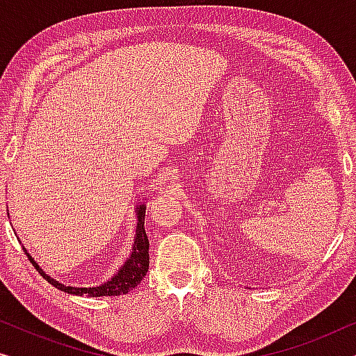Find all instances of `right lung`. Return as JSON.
I'll use <instances>...</instances> for the list:
<instances>
[{"mask_svg": "<svg viewBox=\"0 0 356 356\" xmlns=\"http://www.w3.org/2000/svg\"><path fill=\"white\" fill-rule=\"evenodd\" d=\"M138 228H136V241H134V248L133 252H131V257L126 261V264L121 267L120 272L116 275L111 277V280L106 282V284L100 285V286H92V289H77V286H66L60 284V282L53 280L51 277H48L47 274H43V270L35 264V261L29 256V252L26 251V254L29 256V259L35 269L38 270V274L43 275L48 284H51L53 286H56L58 290L66 291V293L71 295H87V296H118V295H124L136 289L140 284V280L144 279L145 274L149 270V240L147 235H145V228H144V217H145V207L140 206L138 207Z\"/></svg>", "mask_w": 356, "mask_h": 356, "instance_id": "right-lung-1", "label": "right lung"}]
</instances>
